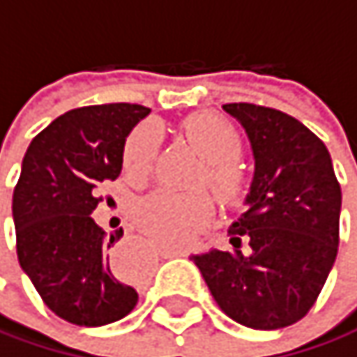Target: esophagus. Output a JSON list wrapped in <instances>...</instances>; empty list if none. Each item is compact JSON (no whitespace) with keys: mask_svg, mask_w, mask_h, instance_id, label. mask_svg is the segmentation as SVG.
<instances>
[{"mask_svg":"<svg viewBox=\"0 0 357 357\" xmlns=\"http://www.w3.org/2000/svg\"><path fill=\"white\" fill-rule=\"evenodd\" d=\"M165 258H175L182 256V250H162L160 252ZM112 268L116 275L120 277H139L146 273V258H144V250L139 245L133 243H122L118 245V250L112 254Z\"/></svg>","mask_w":357,"mask_h":357,"instance_id":"obj_1","label":"esophagus"}]
</instances>
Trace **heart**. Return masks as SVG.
<instances>
[{
  "label": "heart",
  "mask_w": 357,
  "mask_h": 357,
  "mask_svg": "<svg viewBox=\"0 0 357 357\" xmlns=\"http://www.w3.org/2000/svg\"><path fill=\"white\" fill-rule=\"evenodd\" d=\"M182 131L190 146L201 154V182H207L224 203H237L245 195L248 175L239 162L241 137L224 116L197 112L182 122ZM160 133L146 122L126 137L122 150L124 171L133 180H146L152 171ZM213 215V201L207 190L171 192L158 190L142 199L133 209V220L144 233L169 248L190 243Z\"/></svg>",
  "instance_id": "1"
}]
</instances>
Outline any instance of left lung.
<instances>
[{
  "label": "left lung",
  "mask_w": 357,
  "mask_h": 357,
  "mask_svg": "<svg viewBox=\"0 0 357 357\" xmlns=\"http://www.w3.org/2000/svg\"><path fill=\"white\" fill-rule=\"evenodd\" d=\"M254 152L248 211L231 250L192 256L218 307L237 324L277 330L315 305L339 250L341 186L328 148L296 118L254 103L222 105Z\"/></svg>",
  "instance_id": "1"
}]
</instances>
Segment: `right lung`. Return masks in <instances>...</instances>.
<instances>
[{
  "mask_svg": "<svg viewBox=\"0 0 357 357\" xmlns=\"http://www.w3.org/2000/svg\"><path fill=\"white\" fill-rule=\"evenodd\" d=\"M148 114L137 103L69 109L22 158L12 197L18 262L46 307L69 324L105 326L137 305L131 277L112 268L122 228L107 239L91 213L122 171L126 135Z\"/></svg>",
  "mask_w": 357,
  "mask_h": 357,
  "instance_id": "add662e5",
  "label": "right lung"
}]
</instances>
